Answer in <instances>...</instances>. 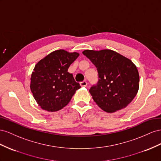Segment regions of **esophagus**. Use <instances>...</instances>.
Here are the masks:
<instances>
[{"label": "esophagus", "instance_id": "34e87169", "mask_svg": "<svg viewBox=\"0 0 161 161\" xmlns=\"http://www.w3.org/2000/svg\"><path fill=\"white\" fill-rule=\"evenodd\" d=\"M87 84H88V82H87L86 80L80 82V86L81 87H86L87 86Z\"/></svg>", "mask_w": 161, "mask_h": 161}]
</instances>
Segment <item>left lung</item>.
<instances>
[{
	"label": "left lung",
	"instance_id": "8db88e82",
	"mask_svg": "<svg viewBox=\"0 0 161 161\" xmlns=\"http://www.w3.org/2000/svg\"><path fill=\"white\" fill-rule=\"evenodd\" d=\"M83 54L97 69L98 82L89 90L94 102L107 113L125 108L139 89L136 66L129 58L111 50H86Z\"/></svg>",
	"mask_w": 161,
	"mask_h": 161
}]
</instances>
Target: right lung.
Here are the masks:
<instances>
[{
	"label": "right lung",
	"mask_w": 161,
	"mask_h": 161,
	"mask_svg": "<svg viewBox=\"0 0 161 161\" xmlns=\"http://www.w3.org/2000/svg\"><path fill=\"white\" fill-rule=\"evenodd\" d=\"M79 55L58 50L36 64L31 76L30 88L42 109L49 112L62 109L81 88L72 73L68 72V68Z\"/></svg>",
	"instance_id": "1"
}]
</instances>
